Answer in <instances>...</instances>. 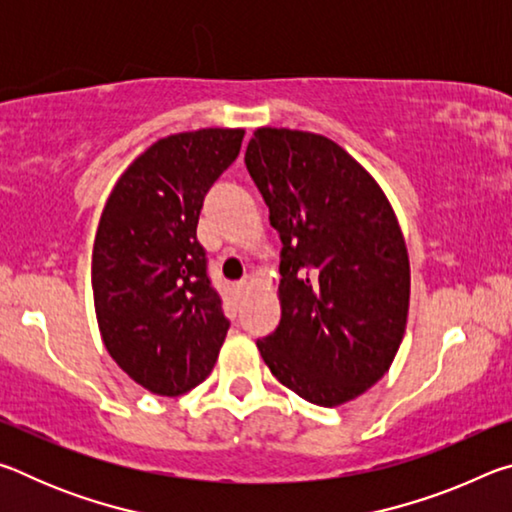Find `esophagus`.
<instances>
[{
  "instance_id": "obj_1",
  "label": "esophagus",
  "mask_w": 512,
  "mask_h": 512,
  "mask_svg": "<svg viewBox=\"0 0 512 512\" xmlns=\"http://www.w3.org/2000/svg\"><path fill=\"white\" fill-rule=\"evenodd\" d=\"M235 291H237V296H246V293L250 291V282L248 280H239L235 284Z\"/></svg>"
}]
</instances>
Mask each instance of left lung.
Returning a JSON list of instances; mask_svg holds the SVG:
<instances>
[{"label":"left lung","mask_w":512,"mask_h":512,"mask_svg":"<svg viewBox=\"0 0 512 512\" xmlns=\"http://www.w3.org/2000/svg\"><path fill=\"white\" fill-rule=\"evenodd\" d=\"M244 162L282 239V318L259 354L302 400L350 402L391 366L406 327L409 255L393 207L323 135L257 128Z\"/></svg>","instance_id":"8db88e82"}]
</instances>
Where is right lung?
<instances>
[{"mask_svg": "<svg viewBox=\"0 0 512 512\" xmlns=\"http://www.w3.org/2000/svg\"><path fill=\"white\" fill-rule=\"evenodd\" d=\"M241 140V128L164 137L121 173L103 207L92 253L99 329L117 366L151 393L201 384L230 329L196 225Z\"/></svg>", "mask_w": 512, "mask_h": 512, "instance_id": "add662e5", "label": "right lung"}]
</instances>
